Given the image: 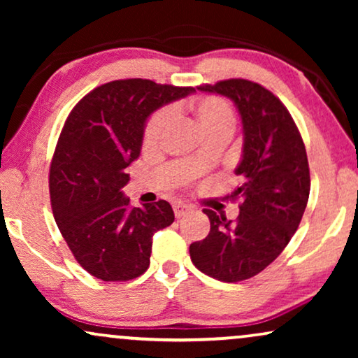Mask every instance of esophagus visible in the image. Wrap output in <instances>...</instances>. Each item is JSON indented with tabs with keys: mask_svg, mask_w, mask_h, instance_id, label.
I'll list each match as a JSON object with an SVG mask.
<instances>
[{
	"mask_svg": "<svg viewBox=\"0 0 358 358\" xmlns=\"http://www.w3.org/2000/svg\"><path fill=\"white\" fill-rule=\"evenodd\" d=\"M173 208H174L176 218L184 217V215H187L190 210H192V207H190V205H185V203H174Z\"/></svg>",
	"mask_w": 358,
	"mask_h": 358,
	"instance_id": "esophagus-1",
	"label": "esophagus"
}]
</instances>
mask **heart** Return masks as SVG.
<instances>
[{
	"mask_svg": "<svg viewBox=\"0 0 358 358\" xmlns=\"http://www.w3.org/2000/svg\"><path fill=\"white\" fill-rule=\"evenodd\" d=\"M194 115L197 119L203 136L212 135H228L231 136L234 130V112L228 101L218 96H205L194 104ZM171 122H173V110L164 107V109L156 110L150 117L145 125L143 143L146 146H156L163 140L166 131H168Z\"/></svg>",
	"mask_w": 358,
	"mask_h": 358,
	"instance_id": "heart-1",
	"label": "heart"
}]
</instances>
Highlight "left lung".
<instances>
[{
	"label": "left lung",
	"mask_w": 358,
	"mask_h": 358,
	"mask_svg": "<svg viewBox=\"0 0 358 358\" xmlns=\"http://www.w3.org/2000/svg\"><path fill=\"white\" fill-rule=\"evenodd\" d=\"M197 90L228 97L243 124V156L234 169L241 185L236 222L205 208L210 233L190 244L200 272L234 283L262 272L295 234L310 197V168L300 131L280 99L257 83L224 80Z\"/></svg>",
	"instance_id": "1"
}]
</instances>
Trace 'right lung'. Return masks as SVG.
<instances>
[{
    "mask_svg": "<svg viewBox=\"0 0 358 358\" xmlns=\"http://www.w3.org/2000/svg\"><path fill=\"white\" fill-rule=\"evenodd\" d=\"M194 87L119 80L86 94L70 112L50 164V200L78 264L104 282L140 277L158 229L174 222L166 200L130 207L122 189L140 156L148 117Z\"/></svg>",
    "mask_w": 358,
    "mask_h": 358,
    "instance_id": "obj_1",
    "label": "right lung"
}]
</instances>
